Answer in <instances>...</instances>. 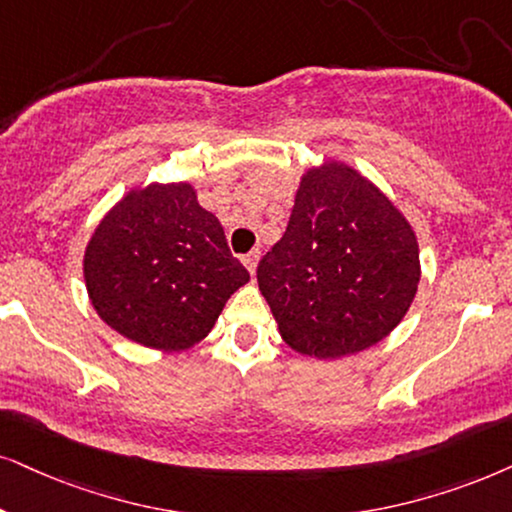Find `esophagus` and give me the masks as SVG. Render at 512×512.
<instances>
[{
	"instance_id": "esophagus-1",
	"label": "esophagus",
	"mask_w": 512,
	"mask_h": 512,
	"mask_svg": "<svg viewBox=\"0 0 512 512\" xmlns=\"http://www.w3.org/2000/svg\"><path fill=\"white\" fill-rule=\"evenodd\" d=\"M257 262H260V250H252V252H248V255L243 257V264H245V269H248L252 276H255Z\"/></svg>"
}]
</instances>
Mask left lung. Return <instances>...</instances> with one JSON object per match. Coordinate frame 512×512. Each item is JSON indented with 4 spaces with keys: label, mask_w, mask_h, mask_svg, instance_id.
<instances>
[{
    "label": "left lung",
    "mask_w": 512,
    "mask_h": 512,
    "mask_svg": "<svg viewBox=\"0 0 512 512\" xmlns=\"http://www.w3.org/2000/svg\"><path fill=\"white\" fill-rule=\"evenodd\" d=\"M257 283L293 352L352 357L409 312L420 283L416 231L366 174L326 158L300 177L286 234Z\"/></svg>",
    "instance_id": "left-lung-1"
}]
</instances>
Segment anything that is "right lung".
<instances>
[{"label": "right lung", "instance_id": "obj_1", "mask_svg": "<svg viewBox=\"0 0 512 512\" xmlns=\"http://www.w3.org/2000/svg\"><path fill=\"white\" fill-rule=\"evenodd\" d=\"M82 269L101 321L167 354L208 338L226 300L250 281L191 181L132 186L96 224Z\"/></svg>", "mask_w": 512, "mask_h": 512}]
</instances>
